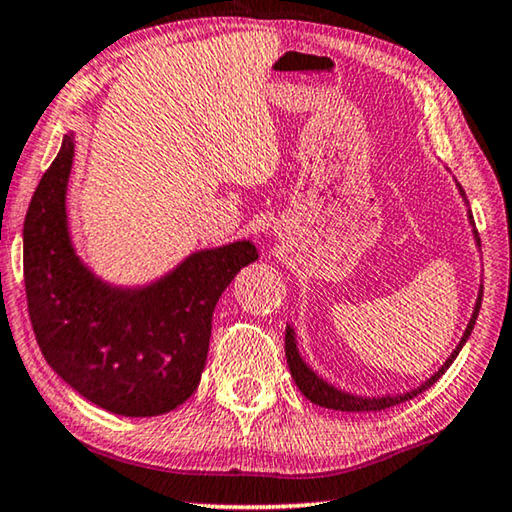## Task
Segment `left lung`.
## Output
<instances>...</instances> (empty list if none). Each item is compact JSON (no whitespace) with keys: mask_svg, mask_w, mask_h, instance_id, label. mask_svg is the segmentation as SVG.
<instances>
[{"mask_svg":"<svg viewBox=\"0 0 512 512\" xmlns=\"http://www.w3.org/2000/svg\"><path fill=\"white\" fill-rule=\"evenodd\" d=\"M457 190H460L464 204L467 202V195H464V190L460 183H457ZM469 213V223L471 227L474 225V216H471V209ZM474 239H476V246H480V239H478V232L474 230ZM480 303H483V285L478 289V299L474 305V315H471L467 329H464V335L460 340V345L453 349V354L446 358V363L441 365V368L434 372L432 377H427L421 386L418 388H411L407 393H398V395H379V398H368V395H354V393H347L342 391V388H335L329 381L322 379L317 375L315 370L310 368L308 363L303 361L301 354H299V345H296V333L292 326L287 324V333H285V356H287V365H289V372H292V377L296 381V386H299V391L308 398L310 402L319 404V407H326V409H335V411H381V409H388V407H395V404L400 402H407L411 398H416L418 393H423L427 386H432L434 381H437L444 372L451 368V363L460 354V349L464 347V342L469 340L471 331H474V324H476V317H478V310H480Z\"/></svg>","mask_w":512,"mask_h":512,"instance_id":"8db88e82","label":"left lung"}]
</instances>
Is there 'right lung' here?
I'll return each instance as SVG.
<instances>
[{
	"label": "right lung",
	"mask_w": 512,
	"mask_h": 512,
	"mask_svg": "<svg viewBox=\"0 0 512 512\" xmlns=\"http://www.w3.org/2000/svg\"><path fill=\"white\" fill-rule=\"evenodd\" d=\"M73 156V133H66L22 230L36 342L50 368L101 409L131 418L167 414L200 384L213 308L255 262L257 248L234 241L195 250L149 285H110L73 248L66 213Z\"/></svg>",
	"instance_id": "add662e5"
}]
</instances>
